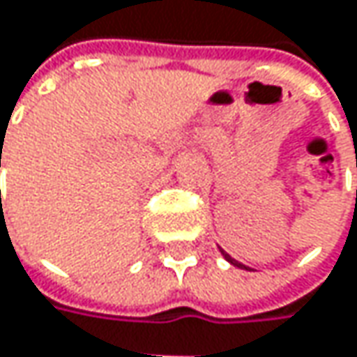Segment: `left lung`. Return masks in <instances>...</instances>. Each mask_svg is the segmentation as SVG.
Masks as SVG:
<instances>
[{
  "mask_svg": "<svg viewBox=\"0 0 357 357\" xmlns=\"http://www.w3.org/2000/svg\"><path fill=\"white\" fill-rule=\"evenodd\" d=\"M221 254H223V256H225V260H227V262H231L234 266H240V268H246V266H244L242 262H238V260H234V258H231V256H229L227 252H223V250H221Z\"/></svg>",
  "mask_w": 357,
  "mask_h": 357,
  "instance_id": "8db88e82",
  "label": "left lung"
}]
</instances>
